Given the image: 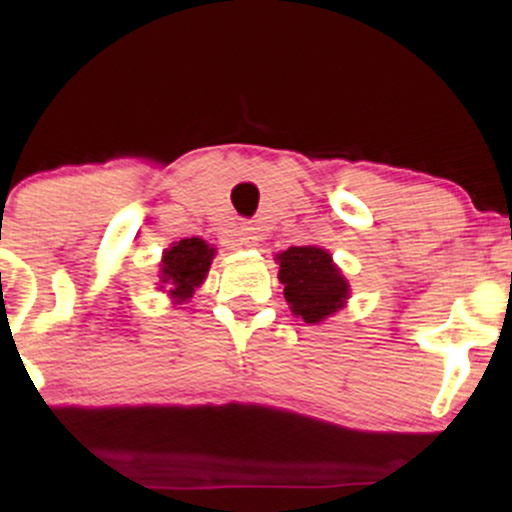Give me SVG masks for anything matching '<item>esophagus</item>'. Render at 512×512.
<instances>
[{
	"label": "esophagus",
	"mask_w": 512,
	"mask_h": 512,
	"mask_svg": "<svg viewBox=\"0 0 512 512\" xmlns=\"http://www.w3.org/2000/svg\"><path fill=\"white\" fill-rule=\"evenodd\" d=\"M238 236H240L238 238L240 245H245V248H257V245H260V240H262V236L257 233L255 226H243V228H240Z\"/></svg>",
	"instance_id": "34e87169"
}]
</instances>
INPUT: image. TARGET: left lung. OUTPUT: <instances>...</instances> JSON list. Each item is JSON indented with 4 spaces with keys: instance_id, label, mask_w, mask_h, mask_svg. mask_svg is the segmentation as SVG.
I'll use <instances>...</instances> for the list:
<instances>
[{
    "instance_id": "left-lung-1",
    "label": "left lung",
    "mask_w": 512,
    "mask_h": 512,
    "mask_svg": "<svg viewBox=\"0 0 512 512\" xmlns=\"http://www.w3.org/2000/svg\"><path fill=\"white\" fill-rule=\"evenodd\" d=\"M276 262L286 303L291 305L293 315L303 317V322L315 325L344 308L349 281L332 262L330 252L315 245H301L279 252Z\"/></svg>"
}]
</instances>
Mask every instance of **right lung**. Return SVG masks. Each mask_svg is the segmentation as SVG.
I'll return each mask as SVG.
<instances>
[{"instance_id":"right-lung-1","label":"right lung","mask_w":512,"mask_h":512,"mask_svg":"<svg viewBox=\"0 0 512 512\" xmlns=\"http://www.w3.org/2000/svg\"><path fill=\"white\" fill-rule=\"evenodd\" d=\"M216 250L202 238H182L163 252L161 291L166 289L175 303L192 298L197 286L207 279Z\"/></svg>"}]
</instances>
